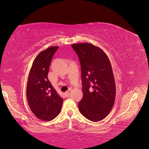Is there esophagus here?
Returning a JSON list of instances; mask_svg holds the SVG:
<instances>
[{"label":"esophagus","instance_id":"esophagus-1","mask_svg":"<svg viewBox=\"0 0 149 149\" xmlns=\"http://www.w3.org/2000/svg\"><path fill=\"white\" fill-rule=\"evenodd\" d=\"M65 95L66 96V97H68L70 96V91H66L65 93Z\"/></svg>","mask_w":149,"mask_h":149}]
</instances>
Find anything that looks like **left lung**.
<instances>
[{
    "mask_svg": "<svg viewBox=\"0 0 149 149\" xmlns=\"http://www.w3.org/2000/svg\"><path fill=\"white\" fill-rule=\"evenodd\" d=\"M81 64L83 96L81 113L93 122L102 120L114 104L116 85L109 58L101 48L88 43L72 45Z\"/></svg>",
    "mask_w": 149,
    "mask_h": 149,
    "instance_id": "1",
    "label": "left lung"
}]
</instances>
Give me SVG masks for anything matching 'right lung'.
I'll return each instance as SVG.
<instances>
[{
  "mask_svg": "<svg viewBox=\"0 0 149 149\" xmlns=\"http://www.w3.org/2000/svg\"><path fill=\"white\" fill-rule=\"evenodd\" d=\"M58 47L40 52L34 60L26 86V98L31 111L40 119L49 121L60 114L63 100L48 78L49 68Z\"/></svg>",
  "mask_w": 149,
  "mask_h": 149,
  "instance_id": "add662e5",
  "label": "right lung"
}]
</instances>
